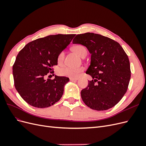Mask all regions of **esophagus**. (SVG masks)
<instances>
[{"instance_id":"obj_1","label":"esophagus","mask_w":146,"mask_h":146,"mask_svg":"<svg viewBox=\"0 0 146 146\" xmlns=\"http://www.w3.org/2000/svg\"><path fill=\"white\" fill-rule=\"evenodd\" d=\"M78 80V78H70V81H74V80Z\"/></svg>"}]
</instances>
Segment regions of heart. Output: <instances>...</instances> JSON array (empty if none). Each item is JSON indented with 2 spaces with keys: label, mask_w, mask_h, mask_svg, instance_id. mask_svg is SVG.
Masks as SVG:
<instances>
[{
  "label": "heart",
  "mask_w": 146,
  "mask_h": 146,
  "mask_svg": "<svg viewBox=\"0 0 146 146\" xmlns=\"http://www.w3.org/2000/svg\"><path fill=\"white\" fill-rule=\"evenodd\" d=\"M73 51L76 53L80 56L87 54V50L85 47L82 45H76L73 47ZM64 58V52H61L57 57V61L58 63L62 62ZM84 70V68L82 67H64L59 69L58 74L61 76H67L70 78H77L80 72Z\"/></svg>",
  "instance_id": "heart-1"
}]
</instances>
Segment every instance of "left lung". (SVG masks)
Instances as JSON below:
<instances>
[{
	"mask_svg": "<svg viewBox=\"0 0 146 146\" xmlns=\"http://www.w3.org/2000/svg\"><path fill=\"white\" fill-rule=\"evenodd\" d=\"M73 43L86 46L91 54V64L86 73L93 79L81 91L82 100L93 110L111 108L127 91L131 78L128 55L118 42L98 34L78 35Z\"/></svg>",
	"mask_w": 146,
	"mask_h": 146,
	"instance_id": "obj_1",
	"label": "left lung"
}]
</instances>
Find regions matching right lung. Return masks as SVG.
<instances>
[{
    "mask_svg": "<svg viewBox=\"0 0 146 146\" xmlns=\"http://www.w3.org/2000/svg\"><path fill=\"white\" fill-rule=\"evenodd\" d=\"M74 36L49 35L29 42L19 52L12 67L14 85L29 104L46 108L60 100L69 78L57 76L54 79L45 78L49 73H54L52 67L58 64V55Z\"/></svg>",
    "mask_w": 146,
    "mask_h": 146,
    "instance_id": "right-lung-1",
    "label": "right lung"
}]
</instances>
